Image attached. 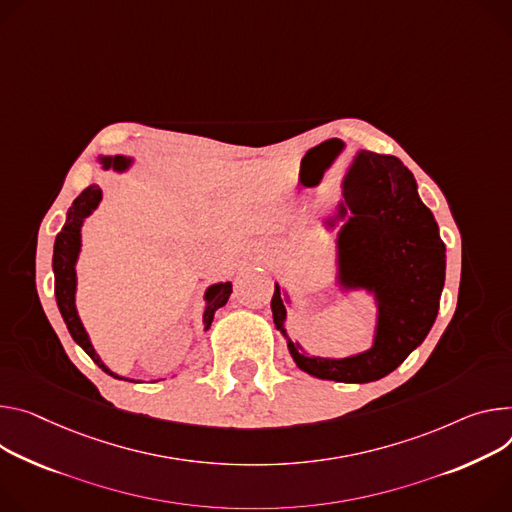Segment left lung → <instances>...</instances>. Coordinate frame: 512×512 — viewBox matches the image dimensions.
<instances>
[{"instance_id": "left-lung-1", "label": "left lung", "mask_w": 512, "mask_h": 512, "mask_svg": "<svg viewBox=\"0 0 512 512\" xmlns=\"http://www.w3.org/2000/svg\"><path fill=\"white\" fill-rule=\"evenodd\" d=\"M371 171L341 181V202L324 218L337 232L341 292L363 290L376 302L371 347L349 357L308 355L286 331L290 294L275 284L271 312L296 365L318 380L376 382L394 371L429 335L445 286V243L414 175L398 157L361 151Z\"/></svg>"}]
</instances>
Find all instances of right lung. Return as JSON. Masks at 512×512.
Instances as JSON below:
<instances>
[{
	"mask_svg": "<svg viewBox=\"0 0 512 512\" xmlns=\"http://www.w3.org/2000/svg\"><path fill=\"white\" fill-rule=\"evenodd\" d=\"M98 163L102 165V169H114L118 173H124L130 165L132 159L124 157V155H100ZM102 202V190L100 185H89L85 188L75 202L71 204V208L67 210V220L65 226L61 228V232L55 239V249H53V273H55V298H57V306L59 312L67 324V329L73 337V341L91 357L98 367H102L108 376L116 378V380H126L114 371H110V367L102 361V357L96 353L94 345L89 341V335L83 327V322L79 318L77 306H75V294H77V259L81 253V226L85 222L87 216L94 214V210L100 206ZM232 294V284L230 282H218L206 288L204 292V331L210 329V324L214 320V312L218 308H222L228 298ZM134 382V380H130Z\"/></svg>",
	"mask_w": 512,
	"mask_h": 512,
	"instance_id": "add662e5",
	"label": "right lung"
}]
</instances>
